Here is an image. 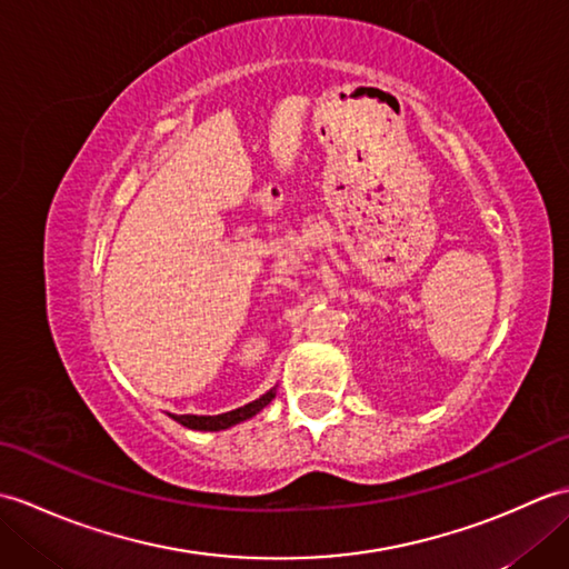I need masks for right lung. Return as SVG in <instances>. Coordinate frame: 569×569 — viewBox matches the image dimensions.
Instances as JSON below:
<instances>
[{
	"mask_svg": "<svg viewBox=\"0 0 569 569\" xmlns=\"http://www.w3.org/2000/svg\"><path fill=\"white\" fill-rule=\"evenodd\" d=\"M273 396L276 393L269 391V393H263L261 398H257L253 403H247V406H241L237 410H229V413H220V416H173V420H178L180 426H186L190 430H224V428L237 426V422H241V420L257 416L261 408L271 403Z\"/></svg>",
	"mask_w": 569,
	"mask_h": 569,
	"instance_id": "1",
	"label": "right lung"
}]
</instances>
